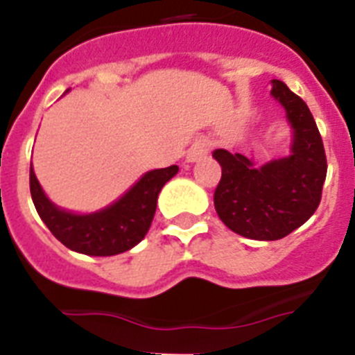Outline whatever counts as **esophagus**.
I'll return each mask as SVG.
<instances>
[{"label":"esophagus","mask_w":355,"mask_h":355,"mask_svg":"<svg viewBox=\"0 0 355 355\" xmlns=\"http://www.w3.org/2000/svg\"><path fill=\"white\" fill-rule=\"evenodd\" d=\"M206 155H208V146H206L205 142H197L190 147V150H188V155H187V159L188 162H197V159L202 158V156H206Z\"/></svg>","instance_id":"esophagus-1"}]
</instances>
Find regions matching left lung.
<instances>
[{"label": "left lung", "mask_w": 355, "mask_h": 355, "mask_svg": "<svg viewBox=\"0 0 355 355\" xmlns=\"http://www.w3.org/2000/svg\"><path fill=\"white\" fill-rule=\"evenodd\" d=\"M270 94L293 128L291 155L256 167L240 153H213L222 167L213 196L220 220L234 233L261 241L281 240L300 227L318 208L327 175L324 142L306 103L281 80H272Z\"/></svg>", "instance_id": "1"}]
</instances>
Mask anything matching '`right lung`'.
I'll use <instances>...</instances> for the list:
<instances>
[{
	"label": "right lung",
	"instance_id": "right-lung-1",
	"mask_svg": "<svg viewBox=\"0 0 355 355\" xmlns=\"http://www.w3.org/2000/svg\"><path fill=\"white\" fill-rule=\"evenodd\" d=\"M178 171V165H171L147 172L114 205L90 215L56 208L44 193L33 167H30V192L42 222L67 249L89 256H115L144 240L155 216L158 193Z\"/></svg>",
	"mask_w": 355,
	"mask_h": 355
}]
</instances>
